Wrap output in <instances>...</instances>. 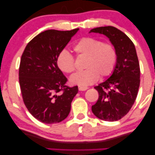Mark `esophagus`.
I'll return each mask as SVG.
<instances>
[{
    "instance_id": "obj_1",
    "label": "esophagus",
    "mask_w": 155,
    "mask_h": 155,
    "mask_svg": "<svg viewBox=\"0 0 155 155\" xmlns=\"http://www.w3.org/2000/svg\"><path fill=\"white\" fill-rule=\"evenodd\" d=\"M88 89L87 87H82V86H79L78 87V90L80 91H85Z\"/></svg>"
}]
</instances>
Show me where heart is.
<instances>
[{"mask_svg": "<svg viewBox=\"0 0 155 155\" xmlns=\"http://www.w3.org/2000/svg\"><path fill=\"white\" fill-rule=\"evenodd\" d=\"M77 55L86 56L84 71L74 74L71 78L72 84L87 86L94 83L100 78L109 75L114 71L116 62V51L111 44L102 43L92 37H84L73 46ZM57 64L64 73L75 71V62L72 55L66 50L58 54Z\"/></svg>", "mask_w": 155, "mask_h": 155, "instance_id": "1", "label": "heart"}]
</instances>
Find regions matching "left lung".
<instances>
[{
	"mask_svg": "<svg viewBox=\"0 0 155 155\" xmlns=\"http://www.w3.org/2000/svg\"><path fill=\"white\" fill-rule=\"evenodd\" d=\"M104 35L116 51V62L111 76L94 88L99 99L92 106L99 119L116 121L128 114L136 99L140 87V65L134 44L126 35L114 27H99L90 33Z\"/></svg>",
	"mask_w": 155,
	"mask_h": 155,
	"instance_id": "left-lung-1",
	"label": "left lung"
}]
</instances>
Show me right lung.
<instances>
[{"instance_id":"add662e5","label":"right lung","mask_w":155,"mask_h":155,"mask_svg":"<svg viewBox=\"0 0 155 155\" xmlns=\"http://www.w3.org/2000/svg\"><path fill=\"white\" fill-rule=\"evenodd\" d=\"M78 30L44 31L27 44L21 57L19 82L23 101L29 113L44 124L66 118L78 92V86L65 85L67 78L57 65L58 54Z\"/></svg>"}]
</instances>
